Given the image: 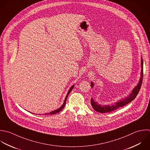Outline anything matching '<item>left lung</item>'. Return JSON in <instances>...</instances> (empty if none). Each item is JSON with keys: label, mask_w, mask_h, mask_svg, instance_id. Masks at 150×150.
Returning a JSON list of instances; mask_svg holds the SVG:
<instances>
[{"label": "left lung", "mask_w": 150, "mask_h": 150, "mask_svg": "<svg viewBox=\"0 0 150 150\" xmlns=\"http://www.w3.org/2000/svg\"><path fill=\"white\" fill-rule=\"evenodd\" d=\"M142 71H141V78H140V81L137 84V85L133 89V90L132 91L131 94L127 96V98H126L124 99L121 100L119 102H117V103H115V105H112V106H109V105H101L98 104L96 102H95L92 98H91V103L92 106L93 107V109L95 110H96L99 113H108V112H110L112 111H113L115 110H116L120 108H122L124 106H125L126 105L128 104L129 103L131 102L132 100H133L137 96V94L139 93L141 86H142V84L143 82V58H142ZM91 87L92 88L93 87L94 84L92 82H91Z\"/></svg>", "instance_id": "left-lung-1"}]
</instances>
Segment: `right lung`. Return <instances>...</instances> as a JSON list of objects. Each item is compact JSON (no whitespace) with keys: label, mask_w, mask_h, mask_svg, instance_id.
I'll use <instances>...</instances> for the list:
<instances>
[{"label":"right lung","mask_w":150,"mask_h":150,"mask_svg":"<svg viewBox=\"0 0 150 150\" xmlns=\"http://www.w3.org/2000/svg\"><path fill=\"white\" fill-rule=\"evenodd\" d=\"M74 85L71 87V88L69 89V91H68V93H67V96H66V98H65V100H64V102L63 105H62L59 109H57V110H54V111H52V112H50V113L44 114V115H54V114H56V113L59 112L60 111H61V110L64 109V108L65 107V103H66V101H67V98H68V95L69 94V93L71 92V91L72 90V89L74 88Z\"/></svg>","instance_id":"right-lung-1"}]
</instances>
